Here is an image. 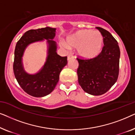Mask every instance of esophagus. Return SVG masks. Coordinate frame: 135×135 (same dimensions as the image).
<instances>
[{
	"label": "esophagus",
	"instance_id": "34e87169",
	"mask_svg": "<svg viewBox=\"0 0 135 135\" xmlns=\"http://www.w3.org/2000/svg\"><path fill=\"white\" fill-rule=\"evenodd\" d=\"M73 58H74V56H73V55L70 54V55H68V61L71 60H72V59H73Z\"/></svg>",
	"mask_w": 135,
	"mask_h": 135
}]
</instances>
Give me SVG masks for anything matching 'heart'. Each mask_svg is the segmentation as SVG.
<instances>
[{"instance_id":"1","label":"heart","mask_w":135,"mask_h":135,"mask_svg":"<svg viewBox=\"0 0 135 135\" xmlns=\"http://www.w3.org/2000/svg\"><path fill=\"white\" fill-rule=\"evenodd\" d=\"M103 36L101 32L90 29H82L69 36L61 46L66 49H77L80 58L91 60L97 58L101 53L103 47Z\"/></svg>"}]
</instances>
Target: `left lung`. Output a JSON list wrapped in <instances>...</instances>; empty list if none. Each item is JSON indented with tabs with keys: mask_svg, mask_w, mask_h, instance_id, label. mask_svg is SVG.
Here are the masks:
<instances>
[{
	"mask_svg": "<svg viewBox=\"0 0 135 135\" xmlns=\"http://www.w3.org/2000/svg\"><path fill=\"white\" fill-rule=\"evenodd\" d=\"M96 28L103 35L104 46L97 58H77V75L79 84L84 91L99 96L106 93L117 82L120 51L117 40L109 31L99 27Z\"/></svg>",
	"mask_w": 135,
	"mask_h": 135,
	"instance_id": "8db88e82",
	"label": "left lung"
}]
</instances>
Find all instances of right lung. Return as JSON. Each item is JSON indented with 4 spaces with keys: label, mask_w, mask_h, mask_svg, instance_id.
<instances>
[{
    "label": "right lung",
    "mask_w": 135,
    "mask_h": 135,
    "mask_svg": "<svg viewBox=\"0 0 135 135\" xmlns=\"http://www.w3.org/2000/svg\"><path fill=\"white\" fill-rule=\"evenodd\" d=\"M56 28L47 27L31 29L26 32L16 44L15 50L13 72L20 86L29 95L45 97L53 91L58 84L60 74L68 63L67 56L57 54V44L53 40ZM47 40V56L42 68L37 73L29 74L25 71L22 56L26 48L31 43Z\"/></svg>",
    "instance_id": "right-lung-1"
}]
</instances>
